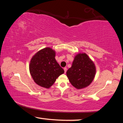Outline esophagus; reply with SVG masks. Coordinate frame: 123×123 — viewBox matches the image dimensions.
<instances>
[{
  "instance_id": "34e87169",
  "label": "esophagus",
  "mask_w": 123,
  "mask_h": 123,
  "mask_svg": "<svg viewBox=\"0 0 123 123\" xmlns=\"http://www.w3.org/2000/svg\"><path fill=\"white\" fill-rule=\"evenodd\" d=\"M67 68L65 67L64 68V73H66V72H67Z\"/></svg>"
}]
</instances>
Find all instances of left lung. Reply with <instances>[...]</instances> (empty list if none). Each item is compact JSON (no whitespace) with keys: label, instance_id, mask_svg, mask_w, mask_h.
Listing matches in <instances>:
<instances>
[{"label":"left lung","instance_id":"8db88e82","mask_svg":"<svg viewBox=\"0 0 123 123\" xmlns=\"http://www.w3.org/2000/svg\"><path fill=\"white\" fill-rule=\"evenodd\" d=\"M96 73L95 66L86 53H79L75 56L72 67L67 72L70 82L78 89L90 85Z\"/></svg>","mask_w":123,"mask_h":123}]
</instances>
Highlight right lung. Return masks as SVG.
I'll use <instances>...</instances> for the list:
<instances>
[{
	"label": "right lung",
	"mask_w": 123,
	"mask_h": 123,
	"mask_svg": "<svg viewBox=\"0 0 123 123\" xmlns=\"http://www.w3.org/2000/svg\"><path fill=\"white\" fill-rule=\"evenodd\" d=\"M55 51L49 47L38 51L33 56L29 64V70L35 82L41 87L49 88L60 75L63 68L55 59Z\"/></svg>",
	"instance_id": "right-lung-1"
}]
</instances>
